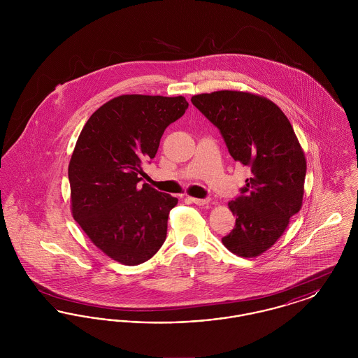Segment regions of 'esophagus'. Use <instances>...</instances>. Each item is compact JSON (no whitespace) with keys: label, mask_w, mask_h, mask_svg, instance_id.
<instances>
[{"label":"esophagus","mask_w":358,"mask_h":358,"mask_svg":"<svg viewBox=\"0 0 358 358\" xmlns=\"http://www.w3.org/2000/svg\"><path fill=\"white\" fill-rule=\"evenodd\" d=\"M192 203H194L196 205H206L210 203V199L206 197V199H196V197H190Z\"/></svg>","instance_id":"1"}]
</instances>
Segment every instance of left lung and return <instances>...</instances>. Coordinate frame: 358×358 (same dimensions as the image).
<instances>
[{
  "mask_svg": "<svg viewBox=\"0 0 358 358\" xmlns=\"http://www.w3.org/2000/svg\"><path fill=\"white\" fill-rule=\"evenodd\" d=\"M190 101L220 130L232 158L251 169L240 196L228 203L236 222L222 244L241 257L259 256L302 206L303 150L283 111L263 96L225 90Z\"/></svg>",
  "mask_w": 358,
  "mask_h": 358,
  "instance_id": "left-lung-1",
  "label": "left lung"
}]
</instances>
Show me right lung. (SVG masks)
Listing matches in <instances>:
<instances>
[{
	"instance_id": "add662e5",
	"label": "right lung",
	"mask_w": 358,
	"mask_h": 358,
	"mask_svg": "<svg viewBox=\"0 0 358 358\" xmlns=\"http://www.w3.org/2000/svg\"><path fill=\"white\" fill-rule=\"evenodd\" d=\"M184 96L122 95L87 120L69 166L72 216L107 256L136 266L161 248L178 200L142 181L165 129L180 120Z\"/></svg>"
}]
</instances>
